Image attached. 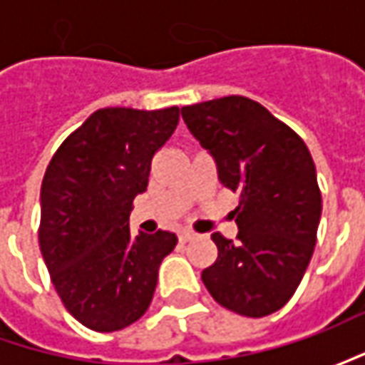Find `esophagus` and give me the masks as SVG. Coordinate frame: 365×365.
Here are the masks:
<instances>
[{"label": "esophagus", "instance_id": "obj_1", "mask_svg": "<svg viewBox=\"0 0 365 365\" xmlns=\"http://www.w3.org/2000/svg\"><path fill=\"white\" fill-rule=\"evenodd\" d=\"M195 235H197V233L190 232V230H182V232L178 233V237H180V242H185V244H187V242H190V240H192Z\"/></svg>", "mask_w": 365, "mask_h": 365}]
</instances>
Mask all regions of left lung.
<instances>
[{"instance_id":"1","label":"left lung","mask_w":365,"mask_h":365,"mask_svg":"<svg viewBox=\"0 0 365 365\" xmlns=\"http://www.w3.org/2000/svg\"><path fill=\"white\" fill-rule=\"evenodd\" d=\"M180 113L215 158L221 185L240 197L237 240L211 235L219 254L201 274L203 284L237 315L276 313L301 284L317 244L321 190L311 152L299 133L242 95Z\"/></svg>"}]
</instances>
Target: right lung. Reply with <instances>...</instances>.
Here are the masks:
<instances>
[{
	"label": "right lung",
	"mask_w": 365,
	"mask_h": 365,
	"mask_svg": "<svg viewBox=\"0 0 365 365\" xmlns=\"http://www.w3.org/2000/svg\"><path fill=\"white\" fill-rule=\"evenodd\" d=\"M178 107H106L54 152L40 189V252L66 311L99 333L135 323L152 302L176 235L130 232L154 154L176 130Z\"/></svg>",
	"instance_id": "right-lung-1"
}]
</instances>
